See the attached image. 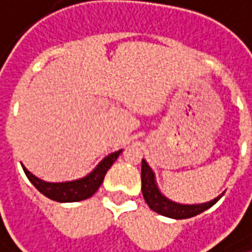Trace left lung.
Returning a JSON list of instances; mask_svg holds the SVG:
<instances>
[{
	"mask_svg": "<svg viewBox=\"0 0 252 252\" xmlns=\"http://www.w3.org/2000/svg\"><path fill=\"white\" fill-rule=\"evenodd\" d=\"M142 193L143 198L146 201V204L149 205V208L163 215L168 218H173V220H187L190 217H195L204 211H207L208 208H211L212 205H215L221 196L224 193H221L220 196H217L215 199L205 202V204H193V205H184V204H178L173 202L171 199H168L160 190L158 188L156 179H155V173L151 169V166L146 163L145 159H142Z\"/></svg>",
	"mask_w": 252,
	"mask_h": 252,
	"instance_id": "obj_1",
	"label": "left lung"
}]
</instances>
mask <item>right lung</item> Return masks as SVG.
<instances>
[{"label":"right lung","instance_id":"1","mask_svg":"<svg viewBox=\"0 0 252 252\" xmlns=\"http://www.w3.org/2000/svg\"><path fill=\"white\" fill-rule=\"evenodd\" d=\"M120 153L122 151L107 155L89 175H86L81 179L68 181V182H45L43 179L34 176L26 166H23V169L26 172L30 182L47 198L57 202H79L94 195V192L100 188L104 179L106 172L110 169V166L115 163Z\"/></svg>","mask_w":252,"mask_h":252}]
</instances>
